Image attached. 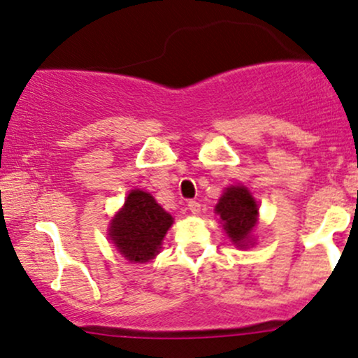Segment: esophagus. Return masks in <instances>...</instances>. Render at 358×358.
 Segmentation results:
<instances>
[{"instance_id": "34e87169", "label": "esophagus", "mask_w": 358, "mask_h": 358, "mask_svg": "<svg viewBox=\"0 0 358 358\" xmlns=\"http://www.w3.org/2000/svg\"><path fill=\"white\" fill-rule=\"evenodd\" d=\"M187 210H189L192 215H198V213L201 211V204L198 203V201H194V199L187 201Z\"/></svg>"}]
</instances>
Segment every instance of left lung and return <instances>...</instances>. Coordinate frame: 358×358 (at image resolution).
I'll return each instance as SVG.
<instances>
[{
    "mask_svg": "<svg viewBox=\"0 0 358 358\" xmlns=\"http://www.w3.org/2000/svg\"><path fill=\"white\" fill-rule=\"evenodd\" d=\"M257 203L247 187L231 186L220 198L216 204V213L224 222V230L233 243L238 247H247L250 231L257 223Z\"/></svg>",
    "mask_w": 358,
    "mask_h": 358,
    "instance_id": "left-lung-1",
    "label": "left lung"
}]
</instances>
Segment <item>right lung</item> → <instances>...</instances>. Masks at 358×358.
Returning a JSON list of instances; mask_svg holds the SVG:
<instances>
[{
	"mask_svg": "<svg viewBox=\"0 0 358 358\" xmlns=\"http://www.w3.org/2000/svg\"><path fill=\"white\" fill-rule=\"evenodd\" d=\"M171 224L172 216L148 192L135 189L113 220L110 238L130 262H147L159 254Z\"/></svg>",
	"mask_w": 358,
	"mask_h": 358,
	"instance_id": "obj_1",
	"label": "right lung"
}]
</instances>
